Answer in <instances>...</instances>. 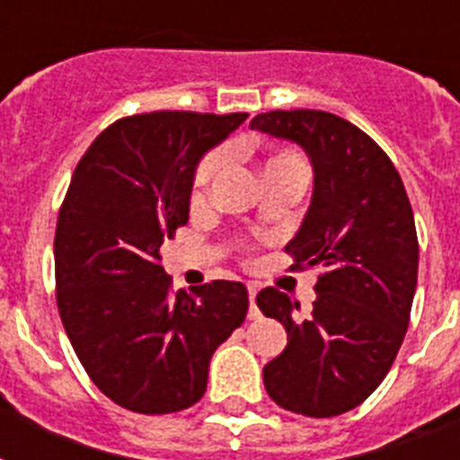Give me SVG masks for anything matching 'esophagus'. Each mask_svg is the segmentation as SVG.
I'll use <instances>...</instances> for the list:
<instances>
[{
	"label": "esophagus",
	"instance_id": "34e87169",
	"mask_svg": "<svg viewBox=\"0 0 460 460\" xmlns=\"http://www.w3.org/2000/svg\"><path fill=\"white\" fill-rule=\"evenodd\" d=\"M255 297H257V286L255 283H248V302H250L248 319H257V316H260V309H257V305H255Z\"/></svg>",
	"mask_w": 460,
	"mask_h": 460
}]
</instances>
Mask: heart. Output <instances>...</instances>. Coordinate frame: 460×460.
Listing matches in <instances>:
<instances>
[{
    "instance_id": "obj_1",
    "label": "heart",
    "mask_w": 460,
    "mask_h": 460,
    "mask_svg": "<svg viewBox=\"0 0 460 460\" xmlns=\"http://www.w3.org/2000/svg\"><path fill=\"white\" fill-rule=\"evenodd\" d=\"M224 165H226V151L210 153V155H208V158L200 163V167H198V174H196L198 193L208 189V184H210L212 179L217 177L219 170H222ZM283 165H302V163L295 158V155H290V153H279V155H271V158L264 163V172L276 170V167H283Z\"/></svg>"
}]
</instances>
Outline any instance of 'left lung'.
I'll return each mask as SVG.
<instances>
[{
  "label": "left lung",
  "instance_id": "1",
  "mask_svg": "<svg viewBox=\"0 0 460 460\" xmlns=\"http://www.w3.org/2000/svg\"><path fill=\"white\" fill-rule=\"evenodd\" d=\"M250 129L307 153L312 200L286 252L323 269L305 316L281 290L257 295L262 314L288 333L286 349L264 366V387L286 411L340 416L383 383L409 328L418 283L411 203L383 148L338 115L271 111Z\"/></svg>",
  "mask_w": 460,
  "mask_h": 460
}]
</instances>
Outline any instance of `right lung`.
Wrapping results in <instances>:
<instances>
[{
    "mask_svg": "<svg viewBox=\"0 0 460 460\" xmlns=\"http://www.w3.org/2000/svg\"><path fill=\"white\" fill-rule=\"evenodd\" d=\"M248 113L122 118L75 167L54 241L56 302L89 378L137 413L189 409L215 349L248 314V290L212 281L172 293L160 245L189 222L200 160Z\"/></svg>",
    "mask_w": 460,
    "mask_h": 460,
    "instance_id": "add662e5",
    "label": "right lung"
}]
</instances>
